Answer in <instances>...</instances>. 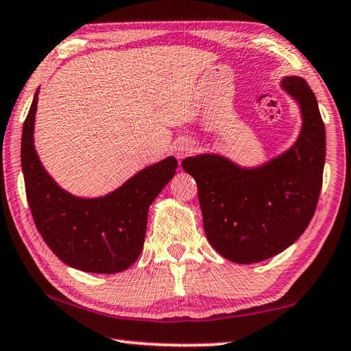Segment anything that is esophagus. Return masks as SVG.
Wrapping results in <instances>:
<instances>
[{"instance_id": "esophagus-1", "label": "esophagus", "mask_w": 351, "mask_h": 351, "mask_svg": "<svg viewBox=\"0 0 351 351\" xmlns=\"http://www.w3.org/2000/svg\"><path fill=\"white\" fill-rule=\"evenodd\" d=\"M172 152H174V156H176L177 158H179V160L185 158L186 156H189V154L193 152L191 141H188V140H179V141H176L174 147H172Z\"/></svg>"}]
</instances>
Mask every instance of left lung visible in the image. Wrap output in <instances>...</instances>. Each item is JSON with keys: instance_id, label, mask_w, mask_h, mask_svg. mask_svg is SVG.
<instances>
[{"instance_id": "obj_1", "label": "left lung", "mask_w": 351, "mask_h": 351, "mask_svg": "<svg viewBox=\"0 0 351 351\" xmlns=\"http://www.w3.org/2000/svg\"><path fill=\"white\" fill-rule=\"evenodd\" d=\"M280 88L299 104L294 143L256 166H241L214 152L186 157L194 177L208 242L225 259L257 263L298 241L315 216L325 165V126L317 100L300 77L282 78Z\"/></svg>"}]
</instances>
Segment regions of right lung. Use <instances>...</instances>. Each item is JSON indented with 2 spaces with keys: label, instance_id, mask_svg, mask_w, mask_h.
Listing matches in <instances>:
<instances>
[{
  "label": "right lung",
  "instance_id": "right-lung-1",
  "mask_svg": "<svg viewBox=\"0 0 351 351\" xmlns=\"http://www.w3.org/2000/svg\"><path fill=\"white\" fill-rule=\"evenodd\" d=\"M40 88L30 104L21 137V168L36 230L53 254L80 271H125L143 250L147 211L176 176L177 160L146 166L109 194L78 197L55 182L34 145Z\"/></svg>",
  "mask_w": 351,
  "mask_h": 351
}]
</instances>
